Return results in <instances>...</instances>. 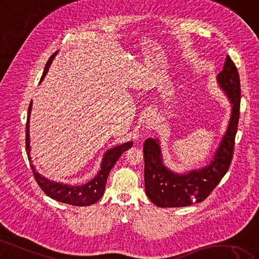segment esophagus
I'll return each instance as SVG.
<instances>
[{"label": "esophagus", "instance_id": "esophagus-1", "mask_svg": "<svg viewBox=\"0 0 259 259\" xmlns=\"http://www.w3.org/2000/svg\"><path fill=\"white\" fill-rule=\"evenodd\" d=\"M156 121H157L156 114H153V113L148 114V115H147V117H146V120H145V125H146V127H148V128L152 127L153 125L156 124Z\"/></svg>", "mask_w": 259, "mask_h": 259}]
</instances>
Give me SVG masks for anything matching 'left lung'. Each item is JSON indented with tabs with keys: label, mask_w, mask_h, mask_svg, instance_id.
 <instances>
[{
	"label": "left lung",
	"mask_w": 259,
	"mask_h": 259,
	"mask_svg": "<svg viewBox=\"0 0 259 259\" xmlns=\"http://www.w3.org/2000/svg\"><path fill=\"white\" fill-rule=\"evenodd\" d=\"M217 80L229 97L232 104V112L226 134L223 135L210 163L199 170L184 174L176 173L163 164L158 139L148 138L145 141L146 194L158 207H185L193 202L205 200L229 170L233 158L241 103L239 72L229 55L223 69L217 76Z\"/></svg>",
	"instance_id": "8db88e82"
}]
</instances>
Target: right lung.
Masks as SVG:
<instances>
[{
	"instance_id": "obj_1",
	"label": "right lung",
	"mask_w": 259,
	"mask_h": 259,
	"mask_svg": "<svg viewBox=\"0 0 259 259\" xmlns=\"http://www.w3.org/2000/svg\"><path fill=\"white\" fill-rule=\"evenodd\" d=\"M57 54V52H55ZM51 55V58L47 62L45 71L42 74L41 80L45 78L46 74L48 73V69L50 67L51 62L54 58V55ZM31 102L28 108V116H27V123H26V151L28 160L30 162L31 170L33 173L34 180L37 181L38 185L40 186L49 197H51L55 200L64 202V204L73 205V206H89L93 205L95 202L99 200L104 193V188H106L107 180L109 177V173L111 169L114 166L118 158L121 157L124 151H126L128 148L133 146V142H128L122 144L120 146H116L114 148L109 149L104 153L102 162H101V170L98 172L97 176L89 181L88 183L80 185V186H71L63 183H58V182H53L46 179L45 177L39 174L36 169H34L33 164H31V158H30V146H29V116L31 111Z\"/></svg>"
}]
</instances>
